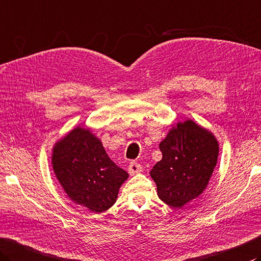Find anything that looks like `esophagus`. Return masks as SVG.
<instances>
[{
	"label": "esophagus",
	"instance_id": "1",
	"mask_svg": "<svg viewBox=\"0 0 261 261\" xmlns=\"http://www.w3.org/2000/svg\"><path fill=\"white\" fill-rule=\"evenodd\" d=\"M142 171V166L137 162H131L129 167H127V172H129L130 175H135L140 173Z\"/></svg>",
	"mask_w": 261,
	"mask_h": 261
}]
</instances>
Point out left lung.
Wrapping results in <instances>:
<instances>
[{"label":"left lung","instance_id":"8db88e82","mask_svg":"<svg viewBox=\"0 0 261 261\" xmlns=\"http://www.w3.org/2000/svg\"><path fill=\"white\" fill-rule=\"evenodd\" d=\"M162 160L150 171L157 195L182 208L205 191L217 164L219 145L212 131L192 120L177 122L161 141Z\"/></svg>","mask_w":261,"mask_h":261}]
</instances>
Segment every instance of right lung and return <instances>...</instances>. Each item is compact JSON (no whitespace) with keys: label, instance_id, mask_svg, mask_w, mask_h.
I'll use <instances>...</instances> for the list:
<instances>
[{"label":"right lung","instance_id":"add662e5","mask_svg":"<svg viewBox=\"0 0 261 261\" xmlns=\"http://www.w3.org/2000/svg\"><path fill=\"white\" fill-rule=\"evenodd\" d=\"M52 167L64 192L74 203L103 213L116 201L129 174L111 160L99 138L76 126L55 142Z\"/></svg>","mask_w":261,"mask_h":261}]
</instances>
